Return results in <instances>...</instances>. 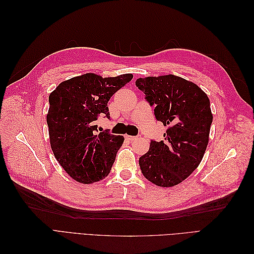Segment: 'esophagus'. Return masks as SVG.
Wrapping results in <instances>:
<instances>
[{
	"mask_svg": "<svg viewBox=\"0 0 254 254\" xmlns=\"http://www.w3.org/2000/svg\"><path fill=\"white\" fill-rule=\"evenodd\" d=\"M136 137L137 136H134V135H126V139L128 140V141H134V140H136Z\"/></svg>",
	"mask_w": 254,
	"mask_h": 254,
	"instance_id": "obj_1",
	"label": "esophagus"
}]
</instances>
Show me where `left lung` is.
Returning a JSON list of instances; mask_svg holds the SVG:
<instances>
[{
	"instance_id": "1",
	"label": "left lung",
	"mask_w": 254,
	"mask_h": 254,
	"mask_svg": "<svg viewBox=\"0 0 254 254\" xmlns=\"http://www.w3.org/2000/svg\"><path fill=\"white\" fill-rule=\"evenodd\" d=\"M135 86L168 126L164 141H151L139 159L142 174L158 187L177 186L200 164L213 121L210 99L194 82L175 75L139 78Z\"/></svg>"
}]
</instances>
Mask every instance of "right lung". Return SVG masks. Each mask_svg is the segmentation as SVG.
Segmentation results:
<instances>
[{"mask_svg":"<svg viewBox=\"0 0 254 254\" xmlns=\"http://www.w3.org/2000/svg\"><path fill=\"white\" fill-rule=\"evenodd\" d=\"M132 74L105 77L87 73L64 80L50 94L47 115L51 147L72 178L94 183L109 175L124 136L97 132L96 121L110 118L111 96L132 79Z\"/></svg>","mask_w":254,"mask_h":254,"instance_id":"add662e5","label":"right lung"}]
</instances>
